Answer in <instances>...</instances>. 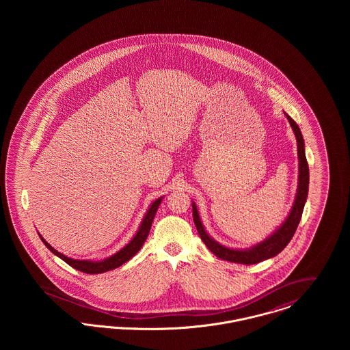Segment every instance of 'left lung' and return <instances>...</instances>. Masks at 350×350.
<instances>
[{
    "label": "left lung",
    "instance_id": "obj_1",
    "mask_svg": "<svg viewBox=\"0 0 350 350\" xmlns=\"http://www.w3.org/2000/svg\"><path fill=\"white\" fill-rule=\"evenodd\" d=\"M284 117L287 118L293 133L295 135L297 139V146H298V187H297V194H295V200L293 203V207L288 213V215L281 223V226H278V228L273 233H270L265 240L257 243L256 245L245 248V250H237V248H230L226 247L223 244H220L217 241L213 236H210V233L206 231L202 219L200 217V211L198 207L196 204V202H191L193 206V219L197 227V231L200 233L202 241L206 244V247L211 250L215 256L221 260L230 261V262H236V264H244V265H253V264H258L261 261H265L267 258L275 257L278 253H281L286 245L290 243V240L293 239L294 233L298 228L300 217L303 214V208L307 200L308 196V183H310V170H308V164H307V159H306V150H304V140H303V135L300 131L298 124L294 122V119L287 116L283 111Z\"/></svg>",
    "mask_w": 350,
    "mask_h": 350
}]
</instances>
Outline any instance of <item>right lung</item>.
<instances>
[{
  "mask_svg": "<svg viewBox=\"0 0 350 350\" xmlns=\"http://www.w3.org/2000/svg\"><path fill=\"white\" fill-rule=\"evenodd\" d=\"M164 197H160L157 200H153L148 207V210L146 211L144 217L140 221V226L137 228L136 233L133 234V239L120 250H118L117 253L111 254L110 257H106L103 260L100 261H93V260H76V258H70L66 254L57 252L53 247H51L50 244L43 239V236L39 233V237L40 240L43 241V244L49 248V250L57 256L59 258H62L63 261H66L69 267H75L83 273L86 274H100V273H105V271H109V270H113V269H117V267L123 265L124 262H127L129 260H131L133 256L140 250V248L143 247V244L146 243L147 237H148V233H150V226H152V221H153V217L157 213V208L160 206V203L163 202Z\"/></svg>",
  "mask_w": 350,
  "mask_h": 350,
  "instance_id": "add662e5",
  "label": "right lung"
}]
</instances>
